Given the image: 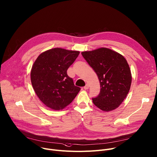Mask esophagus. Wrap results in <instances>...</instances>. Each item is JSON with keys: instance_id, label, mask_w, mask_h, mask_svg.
Wrapping results in <instances>:
<instances>
[{"instance_id": "34e87169", "label": "esophagus", "mask_w": 157, "mask_h": 157, "mask_svg": "<svg viewBox=\"0 0 157 157\" xmlns=\"http://www.w3.org/2000/svg\"><path fill=\"white\" fill-rule=\"evenodd\" d=\"M89 84H86V86L84 87V89H89Z\"/></svg>"}]
</instances>
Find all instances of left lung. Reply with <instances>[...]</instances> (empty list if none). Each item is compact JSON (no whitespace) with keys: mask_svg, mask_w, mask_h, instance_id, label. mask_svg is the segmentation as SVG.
I'll list each match as a JSON object with an SVG mask.
<instances>
[{"mask_svg":"<svg viewBox=\"0 0 157 157\" xmlns=\"http://www.w3.org/2000/svg\"><path fill=\"white\" fill-rule=\"evenodd\" d=\"M81 54L99 80L101 91L96 98H93L94 104L105 112L117 108L128 93L132 82L130 70L125 58L106 48Z\"/></svg>","mask_w":157,"mask_h":157,"instance_id":"obj_1","label":"left lung"}]
</instances>
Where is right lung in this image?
Wrapping results in <instances>:
<instances>
[{
  "label": "right lung",
  "mask_w": 157,
  "mask_h": 157,
  "mask_svg": "<svg viewBox=\"0 0 157 157\" xmlns=\"http://www.w3.org/2000/svg\"><path fill=\"white\" fill-rule=\"evenodd\" d=\"M79 54L78 51L60 48L41 53L34 62L31 82L40 100L48 107L59 110L69 105L81 88L75 86L67 70Z\"/></svg>",
  "instance_id": "1"
}]
</instances>
